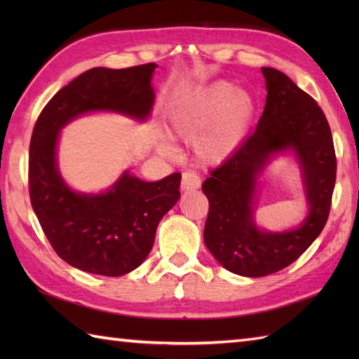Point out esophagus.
<instances>
[{
	"label": "esophagus",
	"mask_w": 359,
	"mask_h": 359,
	"mask_svg": "<svg viewBox=\"0 0 359 359\" xmlns=\"http://www.w3.org/2000/svg\"><path fill=\"white\" fill-rule=\"evenodd\" d=\"M201 187V177L193 171H185L182 174V182H180V188L184 191H193V189H197Z\"/></svg>",
	"instance_id": "34e87169"
}]
</instances>
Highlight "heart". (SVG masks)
<instances>
[{
	"mask_svg": "<svg viewBox=\"0 0 359 359\" xmlns=\"http://www.w3.org/2000/svg\"><path fill=\"white\" fill-rule=\"evenodd\" d=\"M256 103L247 90L219 80L199 88L180 100L171 112V133L184 142H194L196 156L205 165H219L239 149L250 131ZM158 148L172 152L166 140Z\"/></svg>",
	"mask_w": 359,
	"mask_h": 359,
	"instance_id": "heart-1",
	"label": "heart"
}]
</instances>
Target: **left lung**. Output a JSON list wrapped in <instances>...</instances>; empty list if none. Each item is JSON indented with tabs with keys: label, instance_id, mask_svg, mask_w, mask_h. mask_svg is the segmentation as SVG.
Returning a JSON list of instances; mask_svg holds the SVG:
<instances>
[{
	"label": "left lung",
	"instance_id": "8db88e82",
	"mask_svg": "<svg viewBox=\"0 0 359 359\" xmlns=\"http://www.w3.org/2000/svg\"><path fill=\"white\" fill-rule=\"evenodd\" d=\"M265 108L256 131L211 171L202 191L210 211L203 241L228 271L261 278L293 264L321 234L337 180L332 131L323 109L285 74L262 67ZM294 152L302 168L309 212L296 229L273 233L254 222L258 177L271 158Z\"/></svg>",
	"mask_w": 359,
	"mask_h": 359
}]
</instances>
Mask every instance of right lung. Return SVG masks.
<instances>
[{"label": "right lung", "instance_id": "1", "mask_svg": "<svg viewBox=\"0 0 359 359\" xmlns=\"http://www.w3.org/2000/svg\"><path fill=\"white\" fill-rule=\"evenodd\" d=\"M156 63L94 67L62 88L38 117L29 149L30 203L55 253L75 269L121 276L135 270L154 245L156 230L180 197L179 172L143 182L125 171L108 191L79 193L57 163L60 131L88 112H117L144 121L154 104Z\"/></svg>", "mask_w": 359, "mask_h": 359}]
</instances>
